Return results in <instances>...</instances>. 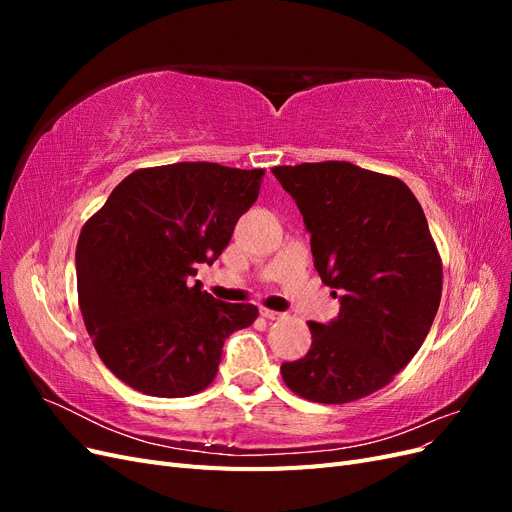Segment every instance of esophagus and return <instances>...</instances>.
Wrapping results in <instances>:
<instances>
[{"label": "esophagus", "mask_w": 512, "mask_h": 512, "mask_svg": "<svg viewBox=\"0 0 512 512\" xmlns=\"http://www.w3.org/2000/svg\"><path fill=\"white\" fill-rule=\"evenodd\" d=\"M260 316L267 318V320H280V318H284L282 312H275V309H267V307H260Z\"/></svg>", "instance_id": "obj_1"}]
</instances>
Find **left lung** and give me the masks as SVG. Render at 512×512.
Segmentation results:
<instances>
[{"label": "left lung", "mask_w": 512, "mask_h": 512, "mask_svg": "<svg viewBox=\"0 0 512 512\" xmlns=\"http://www.w3.org/2000/svg\"><path fill=\"white\" fill-rule=\"evenodd\" d=\"M309 232L314 267L339 292L331 322H307L312 348L282 365L297 395L348 404L389 384L423 346L442 297V262L404 181L350 162L275 166Z\"/></svg>", "instance_id": "obj_1"}]
</instances>
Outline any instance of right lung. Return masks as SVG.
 Here are the masks:
<instances>
[{"label":"right lung","mask_w":512,"mask_h":512,"mask_svg":"<svg viewBox=\"0 0 512 512\" xmlns=\"http://www.w3.org/2000/svg\"><path fill=\"white\" fill-rule=\"evenodd\" d=\"M265 170L179 162L134 170L76 243V288L102 363L151 397H190L218 374L224 339L258 309L200 290Z\"/></svg>","instance_id":"1"}]
</instances>
